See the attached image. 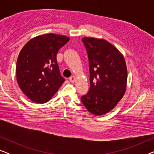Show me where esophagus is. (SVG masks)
Wrapping results in <instances>:
<instances>
[{"instance_id": "1", "label": "esophagus", "mask_w": 154, "mask_h": 154, "mask_svg": "<svg viewBox=\"0 0 154 154\" xmlns=\"http://www.w3.org/2000/svg\"><path fill=\"white\" fill-rule=\"evenodd\" d=\"M69 81H70L71 83H74V82L75 81V77L74 76V75H72V76H71L70 78H69Z\"/></svg>"}]
</instances>
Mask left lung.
<instances>
[{
	"mask_svg": "<svg viewBox=\"0 0 154 154\" xmlns=\"http://www.w3.org/2000/svg\"><path fill=\"white\" fill-rule=\"evenodd\" d=\"M82 41L89 61L90 87L81 97V102L92 114H105L116 106L125 92L128 71L125 59L104 39L84 37Z\"/></svg>",
	"mask_w": 154,
	"mask_h": 154,
	"instance_id": "8db88e82",
	"label": "left lung"
}]
</instances>
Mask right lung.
<instances>
[{"label": "right lung", "instance_id": "obj_1", "mask_svg": "<svg viewBox=\"0 0 154 154\" xmlns=\"http://www.w3.org/2000/svg\"><path fill=\"white\" fill-rule=\"evenodd\" d=\"M69 41L65 35L48 33L31 39L20 51L17 61V80L31 101L48 102L64 82L57 62V54Z\"/></svg>", "mask_w": 154, "mask_h": 154}]
</instances>
